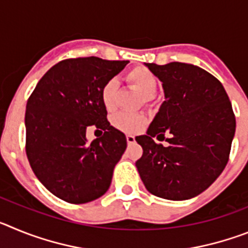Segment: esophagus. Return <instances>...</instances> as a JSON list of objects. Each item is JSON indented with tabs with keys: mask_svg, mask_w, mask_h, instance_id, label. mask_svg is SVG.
<instances>
[{
	"mask_svg": "<svg viewBox=\"0 0 248 248\" xmlns=\"http://www.w3.org/2000/svg\"><path fill=\"white\" fill-rule=\"evenodd\" d=\"M126 141H128V144H134L135 143L134 135H130V134L126 135Z\"/></svg>",
	"mask_w": 248,
	"mask_h": 248,
	"instance_id": "34e87169",
	"label": "esophagus"
}]
</instances>
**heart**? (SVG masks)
Here are the masks:
<instances>
[{
	"label": "heart",
	"mask_w": 248,
	"mask_h": 248,
	"mask_svg": "<svg viewBox=\"0 0 248 248\" xmlns=\"http://www.w3.org/2000/svg\"><path fill=\"white\" fill-rule=\"evenodd\" d=\"M125 80L134 88L143 93L144 103H150L154 99V94L159 85L157 77L149 68L138 65L125 73ZM118 84L115 79H109L100 89V102L107 111H114L117 108ZM113 125L125 133H134L144 124V117L139 114L118 113L113 117Z\"/></svg>",
	"instance_id": "heart-1"
}]
</instances>
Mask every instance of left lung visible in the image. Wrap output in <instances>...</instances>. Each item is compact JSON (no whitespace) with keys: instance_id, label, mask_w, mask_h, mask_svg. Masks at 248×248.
Returning <instances> with one entry per match:
<instances>
[{"instance_id":"8db88e82","label":"left lung","mask_w":248,"mask_h":248,"mask_svg":"<svg viewBox=\"0 0 248 248\" xmlns=\"http://www.w3.org/2000/svg\"><path fill=\"white\" fill-rule=\"evenodd\" d=\"M163 82L165 100L146 135L135 138L143 156L135 165L146 190L166 200L205 191L229 161L236 130L231 102L220 80L187 63H146ZM168 147L154 138L165 139Z\"/></svg>"}]
</instances>
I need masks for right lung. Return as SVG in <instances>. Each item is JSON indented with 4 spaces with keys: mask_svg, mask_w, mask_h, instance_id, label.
Wrapping results in <instances>:
<instances>
[{
    "mask_svg": "<svg viewBox=\"0 0 248 248\" xmlns=\"http://www.w3.org/2000/svg\"><path fill=\"white\" fill-rule=\"evenodd\" d=\"M128 61L80 57L61 61L41 78L26 105V154L34 175L54 196L85 203L108 191L126 138L110 125L100 89ZM103 137L88 143L86 128Z\"/></svg>",
    "mask_w": 248,
    "mask_h": 248,
    "instance_id": "right-lung-1",
    "label": "right lung"
}]
</instances>
